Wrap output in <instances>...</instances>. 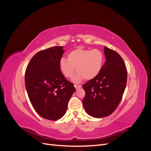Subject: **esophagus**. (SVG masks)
Returning a JSON list of instances; mask_svg holds the SVG:
<instances>
[{
    "label": "esophagus",
    "instance_id": "1",
    "mask_svg": "<svg viewBox=\"0 0 151 151\" xmlns=\"http://www.w3.org/2000/svg\"><path fill=\"white\" fill-rule=\"evenodd\" d=\"M75 87H76V89H79V88H81V87H82V86L81 85H78V84H76L75 85Z\"/></svg>",
    "mask_w": 151,
    "mask_h": 151
}]
</instances>
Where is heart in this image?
I'll return each mask as SVG.
<instances>
[{"label": "heart", "instance_id": "obj_1", "mask_svg": "<svg viewBox=\"0 0 151 151\" xmlns=\"http://www.w3.org/2000/svg\"><path fill=\"white\" fill-rule=\"evenodd\" d=\"M104 60V55L99 49L77 48L70 52L67 60L62 58L59 62V68L62 74L70 78L76 71L78 73L74 78L76 82L83 78L91 80L96 76L101 70Z\"/></svg>", "mask_w": 151, "mask_h": 151}]
</instances>
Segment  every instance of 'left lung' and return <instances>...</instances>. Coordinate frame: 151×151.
Instances as JSON below:
<instances>
[{
	"label": "left lung",
	"instance_id": "left-lung-1",
	"mask_svg": "<svg viewBox=\"0 0 151 151\" xmlns=\"http://www.w3.org/2000/svg\"><path fill=\"white\" fill-rule=\"evenodd\" d=\"M106 62L94 78L83 84L86 111L94 118L108 116L120 104L127 84V70L122 57L104 47Z\"/></svg>",
	"mask_w": 151,
	"mask_h": 151
}]
</instances>
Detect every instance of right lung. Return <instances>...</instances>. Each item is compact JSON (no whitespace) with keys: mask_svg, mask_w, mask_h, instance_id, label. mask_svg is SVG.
<instances>
[{"mask_svg":"<svg viewBox=\"0 0 151 151\" xmlns=\"http://www.w3.org/2000/svg\"><path fill=\"white\" fill-rule=\"evenodd\" d=\"M62 47L40 51L31 58L25 72V86L32 106L39 115L50 120L65 115L68 102L76 91L59 68Z\"/></svg>","mask_w":151,"mask_h":151,"instance_id":"right-lung-1","label":"right lung"}]
</instances>
